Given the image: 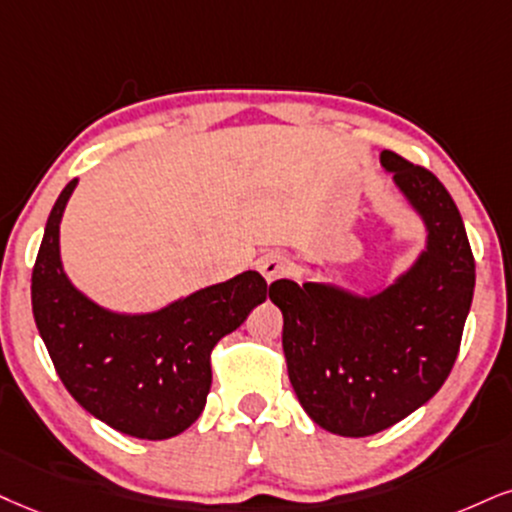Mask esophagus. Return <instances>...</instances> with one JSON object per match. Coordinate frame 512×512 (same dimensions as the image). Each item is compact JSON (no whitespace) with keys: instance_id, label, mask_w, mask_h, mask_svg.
<instances>
[{"instance_id":"esophagus-1","label":"esophagus","mask_w":512,"mask_h":512,"mask_svg":"<svg viewBox=\"0 0 512 512\" xmlns=\"http://www.w3.org/2000/svg\"><path fill=\"white\" fill-rule=\"evenodd\" d=\"M256 268H258V273L266 277V282H273V280H277V277H282L287 273V261H285V256L277 254V251H270V254L258 258Z\"/></svg>"}]
</instances>
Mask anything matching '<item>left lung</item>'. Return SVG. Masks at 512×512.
<instances>
[{
    "mask_svg": "<svg viewBox=\"0 0 512 512\" xmlns=\"http://www.w3.org/2000/svg\"><path fill=\"white\" fill-rule=\"evenodd\" d=\"M425 225L413 266L377 292L330 282L275 280L282 349L296 399L315 425L339 437H370L408 418L446 382L475 292V258L463 218L427 168L380 154Z\"/></svg>",
    "mask_w": 512,
    "mask_h": 512,
    "instance_id": "8db88e82",
    "label": "left lung"
}]
</instances>
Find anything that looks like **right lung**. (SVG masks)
<instances>
[{
    "mask_svg": "<svg viewBox=\"0 0 512 512\" xmlns=\"http://www.w3.org/2000/svg\"><path fill=\"white\" fill-rule=\"evenodd\" d=\"M78 180L56 199L33 268V315L63 387L87 413L137 439H170L199 418L211 351L266 301L256 270L151 313H116L68 280L59 225Z\"/></svg>",
    "mask_w": 512,
    "mask_h": 512,
    "instance_id": "obj_1",
    "label": "right lung"
}]
</instances>
